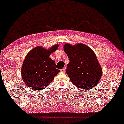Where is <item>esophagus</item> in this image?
I'll return each instance as SVG.
<instances>
[{
  "instance_id": "1",
  "label": "esophagus",
  "mask_w": 124,
  "mask_h": 124,
  "mask_svg": "<svg viewBox=\"0 0 124 124\" xmlns=\"http://www.w3.org/2000/svg\"><path fill=\"white\" fill-rule=\"evenodd\" d=\"M60 71H61V72H65V68H63V69H62V70H60Z\"/></svg>"
}]
</instances>
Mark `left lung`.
Here are the masks:
<instances>
[{"label":"left lung","mask_w":124,"mask_h":124,"mask_svg":"<svg viewBox=\"0 0 124 124\" xmlns=\"http://www.w3.org/2000/svg\"><path fill=\"white\" fill-rule=\"evenodd\" d=\"M64 49L70 60L66 73L73 84L86 90L96 86L102 71L94 52L82 43L74 46L65 44Z\"/></svg>","instance_id":"1"}]
</instances>
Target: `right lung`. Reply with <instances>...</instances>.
Wrapping results in <instances>:
<instances>
[{
    "instance_id": "1",
    "label": "right lung",
    "mask_w": 124,
    "mask_h": 124,
    "mask_svg": "<svg viewBox=\"0 0 124 124\" xmlns=\"http://www.w3.org/2000/svg\"><path fill=\"white\" fill-rule=\"evenodd\" d=\"M58 45L47 50L37 47L26 56L21 69L23 81L34 90L45 89L53 81L60 70L55 68V62L49 58L50 54L58 48Z\"/></svg>"
}]
</instances>
